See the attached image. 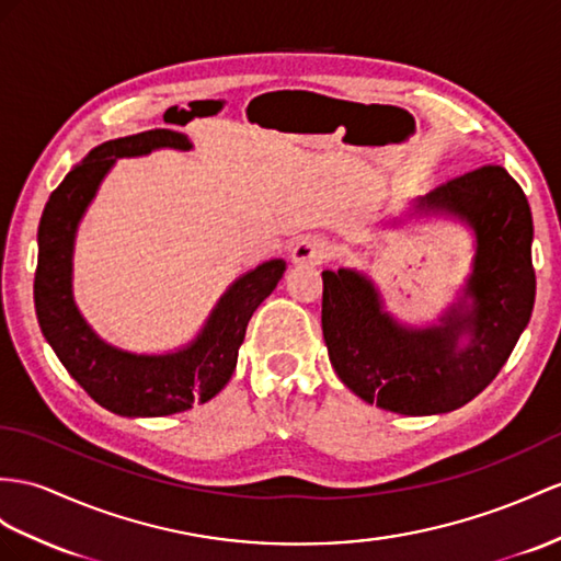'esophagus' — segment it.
I'll return each mask as SVG.
<instances>
[{
    "label": "esophagus",
    "mask_w": 561,
    "mask_h": 561,
    "mask_svg": "<svg viewBox=\"0 0 561 561\" xmlns=\"http://www.w3.org/2000/svg\"><path fill=\"white\" fill-rule=\"evenodd\" d=\"M329 253H332V243H329V239L318 237V234H308L294 243L291 261L296 265H320L327 261Z\"/></svg>",
    "instance_id": "esophagus-1"
}]
</instances>
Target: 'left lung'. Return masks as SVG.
<instances>
[{"mask_svg": "<svg viewBox=\"0 0 561 561\" xmlns=\"http://www.w3.org/2000/svg\"><path fill=\"white\" fill-rule=\"evenodd\" d=\"M412 215H443L473 237L471 272L448 312L436 324H405L386 310L365 272L324 270L322 334L339 379L357 398L424 417L477 398L519 341L536 300L534 218L522 186L500 165L471 170L414 198Z\"/></svg>", "mask_w": 561, "mask_h": 561, "instance_id": "left-lung-1", "label": "left lung"}]
</instances>
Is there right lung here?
<instances>
[{
	"instance_id": "add662e5",
	"label": "right lung",
	"mask_w": 561,
	"mask_h": 561,
	"mask_svg": "<svg viewBox=\"0 0 561 561\" xmlns=\"http://www.w3.org/2000/svg\"><path fill=\"white\" fill-rule=\"evenodd\" d=\"M190 151L182 133L149 130L99 144L51 192L37 229L35 310L56 357L99 405L121 417H165L208 403L237 367L255 308L275 291L286 263L272 257L227 286L196 339L170 353H133L99 336L73 298V249L82 215L118 158Z\"/></svg>"
}]
</instances>
